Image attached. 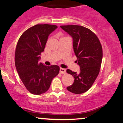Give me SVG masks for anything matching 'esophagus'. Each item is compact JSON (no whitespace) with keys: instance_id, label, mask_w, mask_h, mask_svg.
I'll use <instances>...</instances> for the list:
<instances>
[{"instance_id":"esophagus-1","label":"esophagus","mask_w":123,"mask_h":123,"mask_svg":"<svg viewBox=\"0 0 123 123\" xmlns=\"http://www.w3.org/2000/svg\"><path fill=\"white\" fill-rule=\"evenodd\" d=\"M60 73L61 74H66V69H65V68H60Z\"/></svg>"}]
</instances>
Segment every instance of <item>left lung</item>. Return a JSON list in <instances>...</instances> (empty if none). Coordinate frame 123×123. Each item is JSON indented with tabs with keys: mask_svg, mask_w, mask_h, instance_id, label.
<instances>
[{
	"mask_svg": "<svg viewBox=\"0 0 123 123\" xmlns=\"http://www.w3.org/2000/svg\"><path fill=\"white\" fill-rule=\"evenodd\" d=\"M60 27L73 37L76 61L80 68L79 73L66 70L75 79L67 89L81 94L91 88L99 74L102 60V45L97 35L86 27L74 25Z\"/></svg>",
	"mask_w": 123,
	"mask_h": 123,
	"instance_id": "8db88e82",
	"label": "left lung"
}]
</instances>
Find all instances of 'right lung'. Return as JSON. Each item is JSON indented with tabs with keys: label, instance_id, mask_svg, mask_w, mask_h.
Wrapping results in <instances>:
<instances>
[{
	"label": "right lung",
	"instance_id": "right-lung-1",
	"mask_svg": "<svg viewBox=\"0 0 123 123\" xmlns=\"http://www.w3.org/2000/svg\"><path fill=\"white\" fill-rule=\"evenodd\" d=\"M57 28L53 25H36L21 35L16 45V70L26 89L33 94L46 92L60 71L57 65L47 66L39 62L48 36Z\"/></svg>",
	"mask_w": 123,
	"mask_h": 123
}]
</instances>
